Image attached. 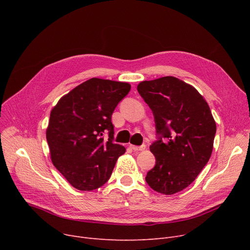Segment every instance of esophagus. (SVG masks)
Returning a JSON list of instances; mask_svg holds the SVG:
<instances>
[{
	"mask_svg": "<svg viewBox=\"0 0 250 250\" xmlns=\"http://www.w3.org/2000/svg\"><path fill=\"white\" fill-rule=\"evenodd\" d=\"M130 149L134 150L135 152H138V151H143L146 149V145H142V146H135V145H129Z\"/></svg>",
	"mask_w": 250,
	"mask_h": 250,
	"instance_id": "1",
	"label": "esophagus"
}]
</instances>
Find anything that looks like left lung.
I'll use <instances>...</instances> for the list:
<instances>
[{
  "label": "left lung",
  "instance_id": "1",
  "mask_svg": "<svg viewBox=\"0 0 250 250\" xmlns=\"http://www.w3.org/2000/svg\"><path fill=\"white\" fill-rule=\"evenodd\" d=\"M138 92L151 108L156 158L146 181L155 191L173 194L188 188L212 155L216 123L198 90L175 77L143 81Z\"/></svg>",
  "mask_w": 250,
  "mask_h": 250
}]
</instances>
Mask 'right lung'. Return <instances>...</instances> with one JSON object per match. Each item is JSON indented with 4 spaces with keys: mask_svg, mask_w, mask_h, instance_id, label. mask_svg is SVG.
Here are the masks:
<instances>
[{
    "mask_svg": "<svg viewBox=\"0 0 250 250\" xmlns=\"http://www.w3.org/2000/svg\"><path fill=\"white\" fill-rule=\"evenodd\" d=\"M129 90L128 83L92 78L52 108L46 129L50 158L75 188L89 191L102 187L125 152L113 143L111 115Z\"/></svg>",
    "mask_w": 250,
    "mask_h": 250,
    "instance_id": "obj_1",
    "label": "right lung"
}]
</instances>
